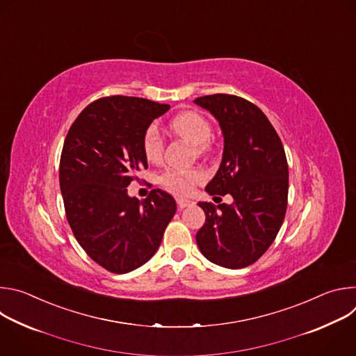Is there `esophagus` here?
<instances>
[{"mask_svg":"<svg viewBox=\"0 0 356 356\" xmlns=\"http://www.w3.org/2000/svg\"><path fill=\"white\" fill-rule=\"evenodd\" d=\"M177 206H179V209L191 207V206H194V201H191V200H188V198H183V197H179V198H177Z\"/></svg>","mask_w":356,"mask_h":356,"instance_id":"obj_1","label":"esophagus"}]
</instances>
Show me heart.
Wrapping results in <instances>:
<instances>
[{
	"label": "heart",
	"mask_w": 356,
	"mask_h": 356,
	"mask_svg": "<svg viewBox=\"0 0 356 356\" xmlns=\"http://www.w3.org/2000/svg\"><path fill=\"white\" fill-rule=\"evenodd\" d=\"M170 131L179 138L190 142L195 146L197 152H204L209 146V140L213 135L211 124L206 117H202L194 111H184L176 115L170 124ZM142 150L146 161L156 163L162 158L163 140L159 129L155 125L147 127L142 138ZM206 173L201 169H187V170H166L161 176V183L168 190L177 194H188L193 188L204 181Z\"/></svg>",
	"instance_id": "obj_1"
}]
</instances>
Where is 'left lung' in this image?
<instances>
[{"label": "left lung", "mask_w": 356, "mask_h": 356, "mask_svg": "<svg viewBox=\"0 0 356 356\" xmlns=\"http://www.w3.org/2000/svg\"><path fill=\"white\" fill-rule=\"evenodd\" d=\"M194 103L216 117L224 136L222 161L206 191L234 198L217 207L198 202L206 222L195 241L210 262L242 269L264 255L284 220L289 168L283 143L268 117L242 97L213 94Z\"/></svg>", "instance_id": "obj_1"}]
</instances>
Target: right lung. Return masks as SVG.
Returning <instances> with one entry per match:
<instances>
[{"label":"right lung","instance_id":"obj_1","mask_svg":"<svg viewBox=\"0 0 356 356\" xmlns=\"http://www.w3.org/2000/svg\"><path fill=\"white\" fill-rule=\"evenodd\" d=\"M169 104L111 95L88 104L65 139L59 181L70 228L87 255L128 273L155 255L176 213L175 198L152 190L139 201L127 187L147 169L142 138Z\"/></svg>","mask_w":356,"mask_h":356}]
</instances>
